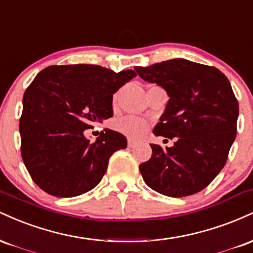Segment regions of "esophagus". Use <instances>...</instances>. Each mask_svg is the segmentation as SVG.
Instances as JSON below:
<instances>
[{"instance_id":"34e87169","label":"esophagus","mask_w":253,"mask_h":253,"mask_svg":"<svg viewBox=\"0 0 253 253\" xmlns=\"http://www.w3.org/2000/svg\"><path fill=\"white\" fill-rule=\"evenodd\" d=\"M127 145H128L129 149H133V147H135L138 143H136L135 140H133V139H128V141H127Z\"/></svg>"}]
</instances>
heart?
<instances>
[{
	"instance_id": "obj_1",
	"label": "heart",
	"mask_w": 253,
	"mask_h": 253,
	"mask_svg": "<svg viewBox=\"0 0 253 253\" xmlns=\"http://www.w3.org/2000/svg\"><path fill=\"white\" fill-rule=\"evenodd\" d=\"M117 129L124 134L132 136V138H138V136L144 134L145 130L147 129V124L143 119L126 117L118 121Z\"/></svg>"
}]
</instances>
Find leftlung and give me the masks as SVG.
<instances>
[{
	"label": "left lung",
	"mask_w": 253,
	"mask_h": 253,
	"mask_svg": "<svg viewBox=\"0 0 253 253\" xmlns=\"http://www.w3.org/2000/svg\"><path fill=\"white\" fill-rule=\"evenodd\" d=\"M135 71L167 90L170 98L153 133L176 139L165 150L151 145L152 157L139 165L145 183L170 197L199 193L225 167L236 139L239 104L231 83L219 69L182 58Z\"/></svg>",
	"instance_id": "8db88e82"
}]
</instances>
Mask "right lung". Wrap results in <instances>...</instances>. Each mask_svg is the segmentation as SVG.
<instances>
[{
	"label": "right lung",
	"instance_id": "1",
	"mask_svg": "<svg viewBox=\"0 0 253 253\" xmlns=\"http://www.w3.org/2000/svg\"><path fill=\"white\" fill-rule=\"evenodd\" d=\"M135 76L90 64L51 65L37 75L24 94L19 128L25 167L40 189L74 197L100 183L127 140L106 128L91 143L84 130L113 117V94Z\"/></svg>",
	"mask_w": 253,
	"mask_h": 253
}]
</instances>
